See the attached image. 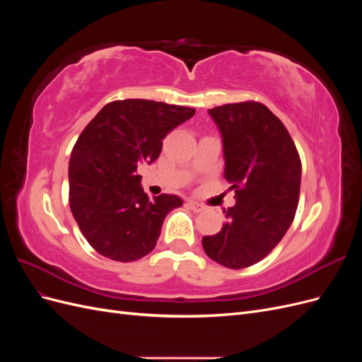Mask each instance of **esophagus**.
<instances>
[{"instance_id":"esophagus-1","label":"esophagus","mask_w":362,"mask_h":362,"mask_svg":"<svg viewBox=\"0 0 362 362\" xmlns=\"http://www.w3.org/2000/svg\"><path fill=\"white\" fill-rule=\"evenodd\" d=\"M187 205H189L190 210H193V211H196V213H199V211L205 210V206H204L202 204H199V202H196V201H189Z\"/></svg>"}]
</instances>
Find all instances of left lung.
<instances>
[{
  "mask_svg": "<svg viewBox=\"0 0 362 362\" xmlns=\"http://www.w3.org/2000/svg\"><path fill=\"white\" fill-rule=\"evenodd\" d=\"M222 136L225 178L235 190L228 222L202 246L213 261L245 269L267 257L290 228L299 202L302 164L287 128L264 104L208 110Z\"/></svg>",
  "mask_w": 362,
  "mask_h": 362,
  "instance_id": "left-lung-1",
  "label": "left lung"
}]
</instances>
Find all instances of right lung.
<instances>
[{
    "label": "right lung",
    "instance_id": "right-lung-1",
    "mask_svg": "<svg viewBox=\"0 0 362 362\" xmlns=\"http://www.w3.org/2000/svg\"><path fill=\"white\" fill-rule=\"evenodd\" d=\"M193 115L194 108L166 103L113 101L83 129L69 160V206L98 254L129 262L156 247L164 217L182 199H151L137 168L156 161L161 140Z\"/></svg>",
    "mask_w": 362,
    "mask_h": 362
}]
</instances>
